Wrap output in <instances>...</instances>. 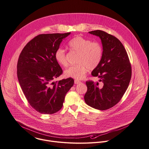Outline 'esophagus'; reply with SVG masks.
Returning <instances> with one entry per match:
<instances>
[{"mask_svg":"<svg viewBox=\"0 0 149 149\" xmlns=\"http://www.w3.org/2000/svg\"><path fill=\"white\" fill-rule=\"evenodd\" d=\"M79 83H81V81H78V80H77V79L74 80V84H79Z\"/></svg>","mask_w":149,"mask_h":149,"instance_id":"1","label":"esophagus"}]
</instances>
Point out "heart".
<instances>
[{"instance_id": "b5f03b06", "label": "heart", "mask_w": 149, "mask_h": 149, "mask_svg": "<svg viewBox=\"0 0 149 149\" xmlns=\"http://www.w3.org/2000/svg\"><path fill=\"white\" fill-rule=\"evenodd\" d=\"M68 47L70 51L78 53L76 61L78 64L70 67L64 71L67 77L82 79L85 77L88 69H95L102 61L103 48L98 42H92L82 36H76L68 42ZM54 57L60 65H67L65 51L62 47L56 50Z\"/></svg>"}]
</instances>
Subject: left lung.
Here are the masks:
<instances>
[{
  "label": "left lung",
  "instance_id": "left-lung-1",
  "mask_svg": "<svg viewBox=\"0 0 149 149\" xmlns=\"http://www.w3.org/2000/svg\"><path fill=\"white\" fill-rule=\"evenodd\" d=\"M89 33L99 37L102 43V61L92 72L102 84L86 81L84 99L88 106L105 110L117 104L126 92L131 78V65L124 46L116 37L100 30Z\"/></svg>",
  "mask_w": 149,
  "mask_h": 149
}]
</instances>
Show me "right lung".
<instances>
[{
    "instance_id": "1",
    "label": "right lung",
    "mask_w": 149,
    "mask_h": 149,
    "mask_svg": "<svg viewBox=\"0 0 149 149\" xmlns=\"http://www.w3.org/2000/svg\"><path fill=\"white\" fill-rule=\"evenodd\" d=\"M70 33L39 35L25 45L19 56V84L30 105L42 114L59 111L66 93L74 85L71 78L52 82L63 73L55 59V52Z\"/></svg>"
}]
</instances>
